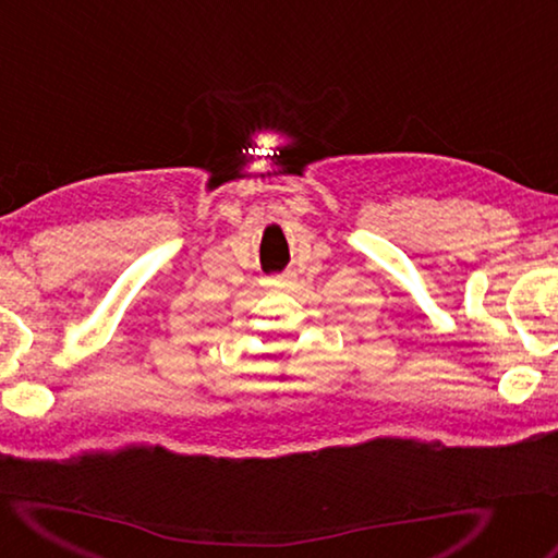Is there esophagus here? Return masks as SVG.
I'll use <instances>...</instances> for the list:
<instances>
[{
	"instance_id": "obj_1",
	"label": "esophagus",
	"mask_w": 558,
	"mask_h": 558,
	"mask_svg": "<svg viewBox=\"0 0 558 558\" xmlns=\"http://www.w3.org/2000/svg\"><path fill=\"white\" fill-rule=\"evenodd\" d=\"M290 280H293V272H280V276L272 278V282H276V286H288Z\"/></svg>"
}]
</instances>
